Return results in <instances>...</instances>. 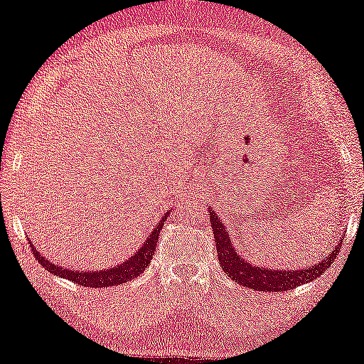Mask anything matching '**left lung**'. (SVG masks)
Segmentation results:
<instances>
[{"instance_id":"8db88e82","label":"left lung","mask_w":364,"mask_h":364,"mask_svg":"<svg viewBox=\"0 0 364 364\" xmlns=\"http://www.w3.org/2000/svg\"><path fill=\"white\" fill-rule=\"evenodd\" d=\"M210 212V224L213 229V237H215L217 256L220 261L222 269L227 277L234 279L235 283L242 284L246 288H252L257 291H284L290 288L300 287L309 282H314L334 262L336 256L339 254V249L343 246V239H339V244L322 257L317 264H310L309 268L305 266L304 269H269L259 268L257 264H252L251 261L240 257V254L235 251L232 237H229V229L222 224L220 217L217 215L215 210L208 208Z\"/></svg>"}]
</instances>
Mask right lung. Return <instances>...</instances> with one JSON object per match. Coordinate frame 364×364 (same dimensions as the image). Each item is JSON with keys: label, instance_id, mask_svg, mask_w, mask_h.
I'll return each mask as SVG.
<instances>
[{"label": "right lung", "instance_id": "obj_1", "mask_svg": "<svg viewBox=\"0 0 364 364\" xmlns=\"http://www.w3.org/2000/svg\"><path fill=\"white\" fill-rule=\"evenodd\" d=\"M164 217H168L166 213ZM164 225V218L159 222V225H156V229H152L146 242L140 246L137 251H135L129 259L115 266V268L108 269H100V271H81V269H73V268H64V266L54 264L49 257H46L43 254L37 251V247H32L35 254V259H37L41 264L46 268L49 273L55 274V277H60L64 279H71V282L81 284V287L87 288H105V287H118V284L130 282V279L137 278L144 269L147 268L149 262H151L152 256H154L157 240H159L161 229ZM32 244V240H30ZM33 246V244H32Z\"/></svg>", "mask_w": 364, "mask_h": 364}]
</instances>
